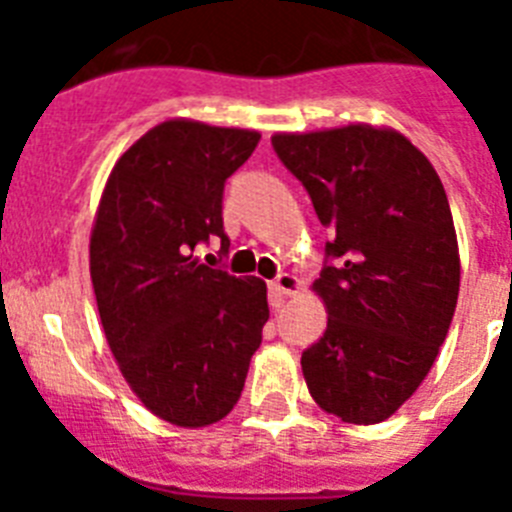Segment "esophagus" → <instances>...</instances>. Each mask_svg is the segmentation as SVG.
I'll list each match as a JSON object with an SVG mask.
<instances>
[{
	"instance_id": "esophagus-1",
	"label": "esophagus",
	"mask_w": 512,
	"mask_h": 512,
	"mask_svg": "<svg viewBox=\"0 0 512 512\" xmlns=\"http://www.w3.org/2000/svg\"><path fill=\"white\" fill-rule=\"evenodd\" d=\"M270 291H273L275 296H281V299H288V296H296V293L301 291V281L296 275L281 273L273 283H270Z\"/></svg>"
}]
</instances>
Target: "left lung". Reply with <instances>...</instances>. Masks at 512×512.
<instances>
[{
  "label": "left lung",
  "instance_id": "8db88e82",
  "mask_svg": "<svg viewBox=\"0 0 512 512\" xmlns=\"http://www.w3.org/2000/svg\"><path fill=\"white\" fill-rule=\"evenodd\" d=\"M270 141L332 231L335 265L311 283L327 330L301 355L311 399L342 422H384L433 368L459 299V242L441 177L386 126Z\"/></svg>",
  "mask_w": 512,
  "mask_h": 512
}]
</instances>
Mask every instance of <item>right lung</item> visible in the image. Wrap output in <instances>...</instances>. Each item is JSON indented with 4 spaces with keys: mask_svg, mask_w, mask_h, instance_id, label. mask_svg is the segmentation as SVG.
I'll list each match as a JSON object with an SVG mask.
<instances>
[{
    "mask_svg": "<svg viewBox=\"0 0 512 512\" xmlns=\"http://www.w3.org/2000/svg\"><path fill=\"white\" fill-rule=\"evenodd\" d=\"M260 133L190 118L157 123L110 170L90 234L102 330L131 391L177 428H206L239 402L268 322L265 281L203 265L193 250L229 237L226 177Z\"/></svg>",
    "mask_w": 512,
    "mask_h": 512,
    "instance_id": "add662e5",
    "label": "right lung"
}]
</instances>
